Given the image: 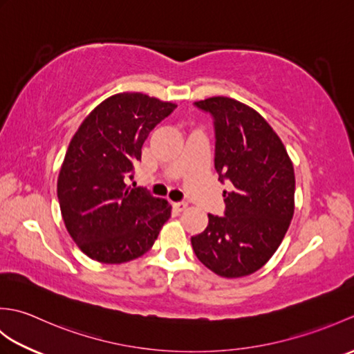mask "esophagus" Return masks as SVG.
<instances>
[{
	"instance_id": "obj_1",
	"label": "esophagus",
	"mask_w": 354,
	"mask_h": 354,
	"mask_svg": "<svg viewBox=\"0 0 354 354\" xmlns=\"http://www.w3.org/2000/svg\"><path fill=\"white\" fill-rule=\"evenodd\" d=\"M173 207H175V209H178V212H184V209L189 207V204H187V202H175V204H173Z\"/></svg>"
}]
</instances>
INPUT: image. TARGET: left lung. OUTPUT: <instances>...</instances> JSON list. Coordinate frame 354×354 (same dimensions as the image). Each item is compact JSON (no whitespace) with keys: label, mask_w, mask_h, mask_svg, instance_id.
Instances as JSON below:
<instances>
[{"label":"left lung","mask_w":354,"mask_h":354,"mask_svg":"<svg viewBox=\"0 0 354 354\" xmlns=\"http://www.w3.org/2000/svg\"><path fill=\"white\" fill-rule=\"evenodd\" d=\"M214 117V167L225 216L208 214L207 228L192 237L201 263L225 278L254 274L272 257L295 209V173L283 141L257 111L230 97L194 102Z\"/></svg>","instance_id":"obj_1"}]
</instances>
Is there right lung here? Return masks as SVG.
<instances>
[{"mask_svg": "<svg viewBox=\"0 0 354 354\" xmlns=\"http://www.w3.org/2000/svg\"><path fill=\"white\" fill-rule=\"evenodd\" d=\"M176 108L141 93H118L89 112L65 152L57 199L65 228L89 259L120 265L153 246L171 205L131 189L150 131Z\"/></svg>", "mask_w": 354, "mask_h": 354, "instance_id": "1", "label": "right lung"}]
</instances>
